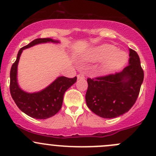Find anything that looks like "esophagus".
I'll return each mask as SVG.
<instances>
[{
	"instance_id": "obj_1",
	"label": "esophagus",
	"mask_w": 156,
	"mask_h": 156,
	"mask_svg": "<svg viewBox=\"0 0 156 156\" xmlns=\"http://www.w3.org/2000/svg\"><path fill=\"white\" fill-rule=\"evenodd\" d=\"M77 79H79V80H83V79H85V75L83 74V73H80V74L77 75Z\"/></svg>"
}]
</instances>
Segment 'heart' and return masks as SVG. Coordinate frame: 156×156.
Returning a JSON list of instances; mask_svg holds the SVG:
<instances>
[{
  "instance_id": "1",
  "label": "heart",
  "mask_w": 156,
  "mask_h": 156,
  "mask_svg": "<svg viewBox=\"0 0 156 156\" xmlns=\"http://www.w3.org/2000/svg\"><path fill=\"white\" fill-rule=\"evenodd\" d=\"M112 44H102L91 51L89 58L93 61H103L102 69L105 71H112L122 67L127 61V55L124 51H118Z\"/></svg>"
}]
</instances>
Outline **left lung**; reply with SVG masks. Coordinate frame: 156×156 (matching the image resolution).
<instances>
[{"label":"left lung","mask_w":156,"mask_h":156,"mask_svg":"<svg viewBox=\"0 0 156 156\" xmlns=\"http://www.w3.org/2000/svg\"><path fill=\"white\" fill-rule=\"evenodd\" d=\"M129 51V65L122 71L87 79L86 105L101 118H115L123 115L136 101L144 73L139 55L133 49Z\"/></svg>","instance_id":"obj_1"}]
</instances>
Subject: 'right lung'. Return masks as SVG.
I'll return each instance as SVG.
<instances>
[{
  "label": "right lung",
  "mask_w": 156,
  "mask_h": 156,
  "mask_svg": "<svg viewBox=\"0 0 156 156\" xmlns=\"http://www.w3.org/2000/svg\"><path fill=\"white\" fill-rule=\"evenodd\" d=\"M47 42L59 43V41L49 38H36L20 49L10 73V91L13 101L23 112L36 119H47L56 115L61 108L65 92L76 82V76H59L39 92L29 93L20 89L17 83V66L23 51L35 44Z\"/></svg>",
  "instance_id": "obj_1"
}]
</instances>
